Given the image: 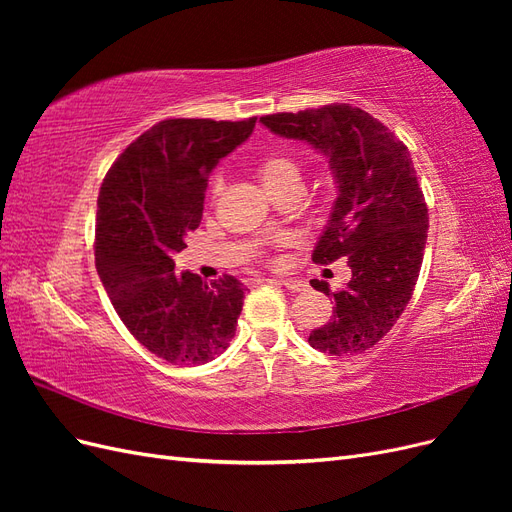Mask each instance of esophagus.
<instances>
[{
	"instance_id": "esophagus-1",
	"label": "esophagus",
	"mask_w": 512,
	"mask_h": 512,
	"mask_svg": "<svg viewBox=\"0 0 512 512\" xmlns=\"http://www.w3.org/2000/svg\"><path fill=\"white\" fill-rule=\"evenodd\" d=\"M280 284L292 292H299V290H305L307 284L301 282V280H280Z\"/></svg>"
}]
</instances>
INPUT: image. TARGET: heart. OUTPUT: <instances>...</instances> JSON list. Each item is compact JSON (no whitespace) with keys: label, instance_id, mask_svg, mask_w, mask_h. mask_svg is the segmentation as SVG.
Masks as SVG:
<instances>
[{"label":"heart","instance_id":"1","mask_svg":"<svg viewBox=\"0 0 512 512\" xmlns=\"http://www.w3.org/2000/svg\"><path fill=\"white\" fill-rule=\"evenodd\" d=\"M254 170L260 183L273 194L280 196L286 190H297L301 183V162L284 149H267L254 160ZM222 192V181L213 179L209 185V196L215 200Z\"/></svg>","mask_w":512,"mask_h":512}]
</instances>
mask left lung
<instances>
[{
  "mask_svg": "<svg viewBox=\"0 0 512 512\" xmlns=\"http://www.w3.org/2000/svg\"><path fill=\"white\" fill-rule=\"evenodd\" d=\"M286 138H299L329 158L337 200L314 262L329 265L348 256L352 277L331 292L327 324L309 333L312 348L333 356L374 348L404 314L421 273L429 215L408 147L382 121L352 104H327L299 113L260 117Z\"/></svg>",
  "mask_w": 512,
  "mask_h": 512,
  "instance_id": "1",
  "label": "left lung"
}]
</instances>
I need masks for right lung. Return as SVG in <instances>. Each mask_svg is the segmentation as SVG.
I'll list each match as a JSON object with an SVG mask.
<instances>
[{"instance_id": "obj_1", "label": "right lung", "mask_w": 512, "mask_h": 512, "mask_svg": "<svg viewBox=\"0 0 512 512\" xmlns=\"http://www.w3.org/2000/svg\"><path fill=\"white\" fill-rule=\"evenodd\" d=\"M256 126L243 121L164 119L108 168L98 196L96 269L115 312L149 352L200 365L235 337L245 288L232 275L211 284L175 273L173 256L203 220L211 168Z\"/></svg>"}]
</instances>
